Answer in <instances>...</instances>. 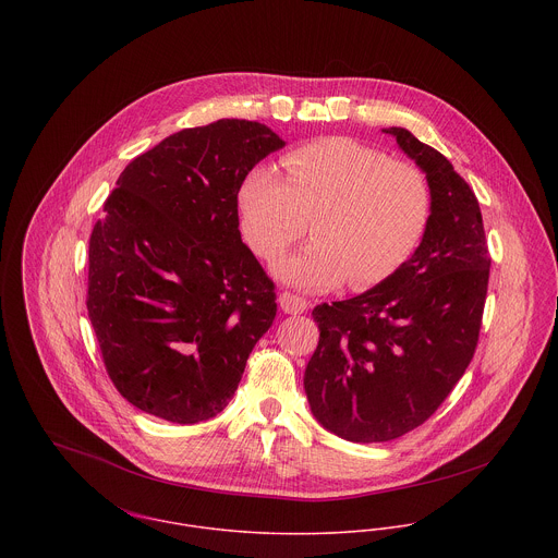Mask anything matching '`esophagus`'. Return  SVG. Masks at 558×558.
Listing matches in <instances>:
<instances>
[{
    "label": "esophagus",
    "instance_id": "34e87169",
    "mask_svg": "<svg viewBox=\"0 0 558 558\" xmlns=\"http://www.w3.org/2000/svg\"><path fill=\"white\" fill-rule=\"evenodd\" d=\"M279 307L283 310V314H305L310 303L303 299V296H296L292 292H283L279 294Z\"/></svg>",
    "mask_w": 558,
    "mask_h": 558
}]
</instances>
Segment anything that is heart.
<instances>
[{
  "instance_id": "1",
  "label": "heart",
  "mask_w": 558,
  "mask_h": 558,
  "mask_svg": "<svg viewBox=\"0 0 558 558\" xmlns=\"http://www.w3.org/2000/svg\"><path fill=\"white\" fill-rule=\"evenodd\" d=\"M281 165H257L239 186L240 230L264 259H275L310 232L316 242L281 259L277 275L303 290L348 279L369 290L391 279L425 239L434 195L425 171L352 137H322Z\"/></svg>"
}]
</instances>
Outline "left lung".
I'll list each match as a JSON object with an SVG mask.
<instances>
[{
  "label": "left lung",
  "instance_id": "8db88e82",
  "mask_svg": "<svg viewBox=\"0 0 558 558\" xmlns=\"http://www.w3.org/2000/svg\"><path fill=\"white\" fill-rule=\"evenodd\" d=\"M385 133L429 178L434 210L391 279L312 314L319 341L305 393L319 423L352 442L399 438L449 398L477 350L492 264L469 182L410 131Z\"/></svg>",
  "mask_w": 558,
  "mask_h": 558
}]
</instances>
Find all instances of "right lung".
<instances>
[{"mask_svg": "<svg viewBox=\"0 0 558 558\" xmlns=\"http://www.w3.org/2000/svg\"><path fill=\"white\" fill-rule=\"evenodd\" d=\"M283 142L217 120L135 157L87 251V316L105 369L135 408L189 425L219 414L277 314L275 283L240 239L239 186Z\"/></svg>", "mask_w": 558, "mask_h": 558, "instance_id": "obj_1", "label": "right lung"}]
</instances>
